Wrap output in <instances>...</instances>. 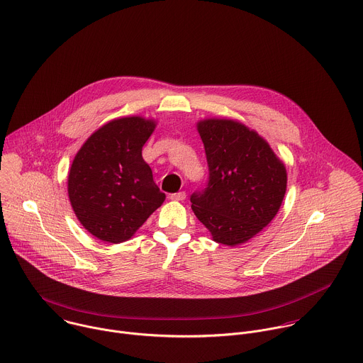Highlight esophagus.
Masks as SVG:
<instances>
[{
    "label": "esophagus",
    "instance_id": "1",
    "mask_svg": "<svg viewBox=\"0 0 363 363\" xmlns=\"http://www.w3.org/2000/svg\"><path fill=\"white\" fill-rule=\"evenodd\" d=\"M185 198H186V194H185L184 191L177 192V194H171V195H169V199H172V201H184Z\"/></svg>",
    "mask_w": 363,
    "mask_h": 363
}]
</instances>
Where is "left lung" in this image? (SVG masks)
Listing matches in <instances>:
<instances>
[{"instance_id":"obj_1","label":"left lung","mask_w":363,"mask_h":363,"mask_svg":"<svg viewBox=\"0 0 363 363\" xmlns=\"http://www.w3.org/2000/svg\"><path fill=\"white\" fill-rule=\"evenodd\" d=\"M209 181L191 195L192 211L215 242L238 246L277 215L287 188L284 164L269 143L245 124L226 118L198 123Z\"/></svg>"}]
</instances>
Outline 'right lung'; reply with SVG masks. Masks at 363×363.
Returning <instances> with one entry per match:
<instances>
[{
	"mask_svg": "<svg viewBox=\"0 0 363 363\" xmlns=\"http://www.w3.org/2000/svg\"><path fill=\"white\" fill-rule=\"evenodd\" d=\"M154 128V120L137 116L111 120L86 140L72 162L70 205L83 228L103 242L128 240L165 201L141 155Z\"/></svg>",
	"mask_w": 363,
	"mask_h": 363,
	"instance_id": "1",
	"label": "right lung"
}]
</instances>
